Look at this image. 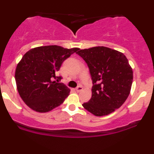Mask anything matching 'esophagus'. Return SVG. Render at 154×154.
I'll use <instances>...</instances> for the list:
<instances>
[{
	"label": "esophagus",
	"mask_w": 154,
	"mask_h": 154,
	"mask_svg": "<svg viewBox=\"0 0 154 154\" xmlns=\"http://www.w3.org/2000/svg\"><path fill=\"white\" fill-rule=\"evenodd\" d=\"M82 89H83L82 87L81 86V85H79V86H78L77 88H76V91H77V92H79L82 91Z\"/></svg>",
	"instance_id": "obj_1"
}]
</instances>
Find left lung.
<instances>
[{
    "label": "left lung",
    "instance_id": "left-lung-1",
    "mask_svg": "<svg viewBox=\"0 0 154 154\" xmlns=\"http://www.w3.org/2000/svg\"><path fill=\"white\" fill-rule=\"evenodd\" d=\"M88 64L92 84V97L82 105L95 116L114 112L130 94L133 70L123 53L105 47L81 49L77 52Z\"/></svg>",
    "mask_w": 154,
    "mask_h": 154
}]
</instances>
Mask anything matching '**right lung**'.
<instances>
[{
  "label": "right lung",
  "instance_id": "obj_1",
  "mask_svg": "<svg viewBox=\"0 0 154 154\" xmlns=\"http://www.w3.org/2000/svg\"><path fill=\"white\" fill-rule=\"evenodd\" d=\"M79 49L50 45L34 48L23 55L16 66L15 79L19 95L31 109L47 112L63 103L70 90L54 79H62L56 75L62 62Z\"/></svg>",
  "mask_w": 154,
  "mask_h": 154
}]
</instances>
